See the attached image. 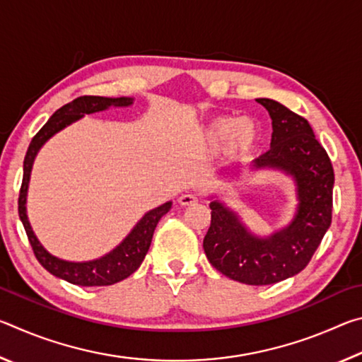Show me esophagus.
I'll return each mask as SVG.
<instances>
[{
  "label": "esophagus",
  "instance_id": "obj_1",
  "mask_svg": "<svg viewBox=\"0 0 362 362\" xmlns=\"http://www.w3.org/2000/svg\"><path fill=\"white\" fill-rule=\"evenodd\" d=\"M196 203H198V198H196V196L192 194V193H185V194L179 196V204L180 206H193Z\"/></svg>",
  "mask_w": 362,
  "mask_h": 362
}]
</instances>
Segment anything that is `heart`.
<instances>
[{"label":"heart","instance_id":"obj_1","mask_svg":"<svg viewBox=\"0 0 362 362\" xmlns=\"http://www.w3.org/2000/svg\"><path fill=\"white\" fill-rule=\"evenodd\" d=\"M262 129L259 122L252 118H233V116H217L206 127L204 145L212 155L228 153L230 156L243 159L252 155L259 148Z\"/></svg>","mask_w":362,"mask_h":362}]
</instances>
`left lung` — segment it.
I'll return each mask as SVG.
<instances>
[{
	"label": "left lung",
	"instance_id": "left-lung-1",
	"mask_svg": "<svg viewBox=\"0 0 362 362\" xmlns=\"http://www.w3.org/2000/svg\"><path fill=\"white\" fill-rule=\"evenodd\" d=\"M272 118V146L255 169L284 170L297 183V214L291 225L259 238L220 201H212L204 252L211 265L238 283L267 286L293 276L308 265L332 222L334 168L310 122L272 99H257Z\"/></svg>",
	"mask_w": 362,
	"mask_h": 362
}]
</instances>
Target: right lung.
<instances>
[{
	"label": "right lung",
	"instance_id": "right-lung-1",
	"mask_svg": "<svg viewBox=\"0 0 362 362\" xmlns=\"http://www.w3.org/2000/svg\"><path fill=\"white\" fill-rule=\"evenodd\" d=\"M132 99L129 97H118V99H110V97L99 95H83L78 97L70 103H66L62 108H59L51 118L47 119L45 126L41 127L40 132L32 139L27 150L25 159H23V179L19 193V217L23 223V228L28 236L30 246L33 249V254L38 262L45 267L49 273L54 274L60 279L69 281L71 284L84 286V287H95V286H112L115 283L126 279L127 276L136 272L144 262L146 252H148L153 233H155L156 225L164 214H168L173 203H164L163 206L156 207L140 218V222L134 226L132 231L124 238L118 247H115L112 252L100 257L97 260L90 262H66L57 259L47 252L41 246L40 241L36 240L35 233L30 226L27 217V189L30 182V173L35 161V156L38 150L45 145L54 134L62 131L71 122L83 118L84 115L102 112L108 107H129Z\"/></svg>",
	"mask_w": 362,
	"mask_h": 362
}]
</instances>
